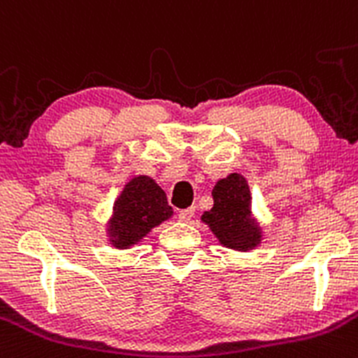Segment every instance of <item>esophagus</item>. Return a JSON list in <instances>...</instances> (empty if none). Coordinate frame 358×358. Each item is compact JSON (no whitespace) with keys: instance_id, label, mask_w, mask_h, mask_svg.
<instances>
[{"instance_id":"esophagus-1","label":"esophagus","mask_w":358,"mask_h":358,"mask_svg":"<svg viewBox=\"0 0 358 358\" xmlns=\"http://www.w3.org/2000/svg\"><path fill=\"white\" fill-rule=\"evenodd\" d=\"M195 214V208H189V209H182L178 213V220L183 221V223H189V221L194 217Z\"/></svg>"}]
</instances>
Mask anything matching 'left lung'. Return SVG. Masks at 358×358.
Here are the masks:
<instances>
[{
  "mask_svg": "<svg viewBox=\"0 0 358 358\" xmlns=\"http://www.w3.org/2000/svg\"><path fill=\"white\" fill-rule=\"evenodd\" d=\"M214 206L201 216V221L223 247L236 252H250L264 240L261 223L252 213V195L247 178L229 173L217 180L213 189Z\"/></svg>",
  "mask_w": 358,
  "mask_h": 358,
  "instance_id": "8db88e82",
  "label": "left lung"
}]
</instances>
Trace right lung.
<instances>
[{
	"instance_id": "obj_1",
	"label": "right lung",
	"mask_w": 358,
	"mask_h": 358,
	"mask_svg": "<svg viewBox=\"0 0 358 358\" xmlns=\"http://www.w3.org/2000/svg\"><path fill=\"white\" fill-rule=\"evenodd\" d=\"M171 216L173 208L156 180L148 175L131 176L113 202L104 227L108 243L116 250H129Z\"/></svg>"
}]
</instances>
